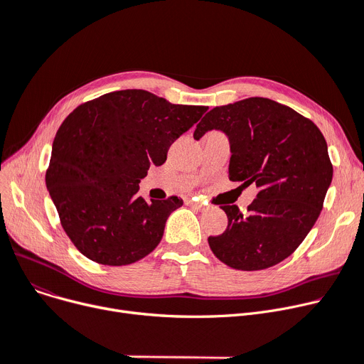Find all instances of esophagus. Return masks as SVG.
<instances>
[{
  "label": "esophagus",
  "mask_w": 364,
  "mask_h": 364,
  "mask_svg": "<svg viewBox=\"0 0 364 364\" xmlns=\"http://www.w3.org/2000/svg\"><path fill=\"white\" fill-rule=\"evenodd\" d=\"M186 204L191 205V207H194V208L198 210V211L205 210V205H204L203 203H200V201H196V200H186Z\"/></svg>",
  "instance_id": "obj_1"
}]
</instances>
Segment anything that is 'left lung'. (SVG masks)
<instances>
[{
  "label": "left lung",
  "mask_w": 364,
  "mask_h": 364,
  "mask_svg": "<svg viewBox=\"0 0 364 364\" xmlns=\"http://www.w3.org/2000/svg\"><path fill=\"white\" fill-rule=\"evenodd\" d=\"M222 131L230 144L229 179L259 188L242 213L222 205L228 228L208 245L232 269L262 270L298 248L323 207L333 168L318 127L291 107L251 97L215 107L197 124L194 139Z\"/></svg>",
  "instance_id": "obj_1"
}]
</instances>
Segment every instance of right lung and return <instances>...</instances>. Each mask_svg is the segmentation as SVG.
Here are the masks:
<instances>
[{"label":"right lung","instance_id":"right-lung-1","mask_svg":"<svg viewBox=\"0 0 364 364\" xmlns=\"http://www.w3.org/2000/svg\"><path fill=\"white\" fill-rule=\"evenodd\" d=\"M207 109L124 90L79 105L61 123L46 182L64 232L85 257L124 266L160 244L167 218L183 201L146 203L139 182Z\"/></svg>","mask_w":364,"mask_h":364}]
</instances>
